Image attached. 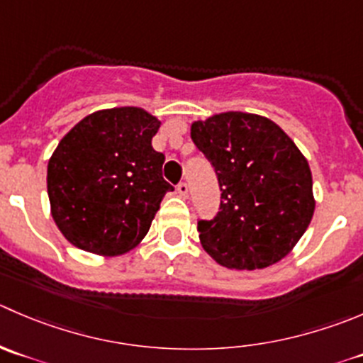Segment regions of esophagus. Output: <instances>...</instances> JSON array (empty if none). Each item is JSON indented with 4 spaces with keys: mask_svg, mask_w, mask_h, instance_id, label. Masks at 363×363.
Wrapping results in <instances>:
<instances>
[{
    "mask_svg": "<svg viewBox=\"0 0 363 363\" xmlns=\"http://www.w3.org/2000/svg\"><path fill=\"white\" fill-rule=\"evenodd\" d=\"M177 193H179V196H182V199H188V193H189V186H188V182H179L177 184Z\"/></svg>",
    "mask_w": 363,
    "mask_h": 363,
    "instance_id": "1",
    "label": "esophagus"
}]
</instances>
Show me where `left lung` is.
<instances>
[{
    "instance_id": "1",
    "label": "left lung",
    "mask_w": 363,
    "mask_h": 363,
    "mask_svg": "<svg viewBox=\"0 0 363 363\" xmlns=\"http://www.w3.org/2000/svg\"><path fill=\"white\" fill-rule=\"evenodd\" d=\"M191 140L214 167L220 213L199 221L203 250L228 269H264L289 255L315 211L312 172L267 117L223 111L195 121Z\"/></svg>"
}]
</instances>
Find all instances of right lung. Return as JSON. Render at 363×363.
Returning a JSON list of instances; mask_svg holds the SVG:
<instances>
[{
	"label": "right lung",
	"instance_id": "right-lung-1",
	"mask_svg": "<svg viewBox=\"0 0 363 363\" xmlns=\"http://www.w3.org/2000/svg\"><path fill=\"white\" fill-rule=\"evenodd\" d=\"M161 121L138 106L94 111L77 122L48 163L51 216L76 248L101 257L143 241L164 193V156L152 149Z\"/></svg>",
	"mask_w": 363,
	"mask_h": 363
}]
</instances>
